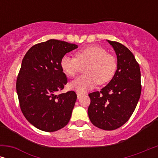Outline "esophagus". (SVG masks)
Masks as SVG:
<instances>
[{"label": "esophagus", "mask_w": 158, "mask_h": 158, "mask_svg": "<svg viewBox=\"0 0 158 158\" xmlns=\"http://www.w3.org/2000/svg\"><path fill=\"white\" fill-rule=\"evenodd\" d=\"M82 96V94H79V93H77V99H80L81 98Z\"/></svg>", "instance_id": "1"}]
</instances>
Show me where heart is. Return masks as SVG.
Returning a JSON list of instances; mask_svg holds the SVG:
<instances>
[{
	"instance_id": "1",
	"label": "heart",
	"mask_w": 158,
	"mask_h": 158,
	"mask_svg": "<svg viewBox=\"0 0 158 158\" xmlns=\"http://www.w3.org/2000/svg\"><path fill=\"white\" fill-rule=\"evenodd\" d=\"M75 57L64 55L60 60L62 71L70 77H74L81 70V66H85V75L77 77L70 83L73 90L85 93L95 87L97 83L104 84L113 77L116 72V60L113 55L107 54L103 47L91 45L80 49Z\"/></svg>"
}]
</instances>
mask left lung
Returning <instances> with one entry per match:
<instances>
[{"label":"left lung","instance_id":"1","mask_svg":"<svg viewBox=\"0 0 158 158\" xmlns=\"http://www.w3.org/2000/svg\"><path fill=\"white\" fill-rule=\"evenodd\" d=\"M107 42L117 58V69L111 81L101 90L88 96V114L94 126L114 130L124 125L133 114L141 94L139 65L129 49L120 43Z\"/></svg>","mask_w":158,"mask_h":158}]
</instances>
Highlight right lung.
<instances>
[{
    "label": "right lung",
    "instance_id": "add662e5",
    "mask_svg": "<svg viewBox=\"0 0 158 158\" xmlns=\"http://www.w3.org/2000/svg\"><path fill=\"white\" fill-rule=\"evenodd\" d=\"M77 45L49 40L30 48L21 62L16 81L21 111L30 124L44 131L65 127L77 95L71 90L57 95L68 83L60 67L62 57Z\"/></svg>",
    "mask_w": 158,
    "mask_h": 158
}]
</instances>
